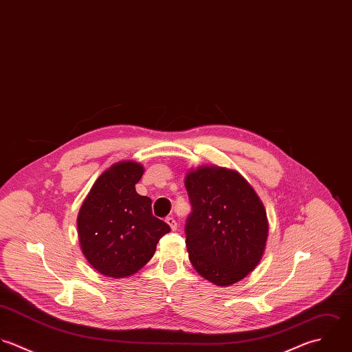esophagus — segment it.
Segmentation results:
<instances>
[{
    "label": "esophagus",
    "mask_w": 352,
    "mask_h": 352,
    "mask_svg": "<svg viewBox=\"0 0 352 352\" xmlns=\"http://www.w3.org/2000/svg\"><path fill=\"white\" fill-rule=\"evenodd\" d=\"M165 221H166V224L170 227L172 231H176V230H177V223H176V220H175L173 217H166Z\"/></svg>",
    "instance_id": "esophagus-1"
}]
</instances>
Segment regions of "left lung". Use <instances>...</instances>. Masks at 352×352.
I'll return each instance as SVG.
<instances>
[{
  "mask_svg": "<svg viewBox=\"0 0 352 352\" xmlns=\"http://www.w3.org/2000/svg\"><path fill=\"white\" fill-rule=\"evenodd\" d=\"M184 186L192 206L186 223L188 258L204 278L220 287L232 285L263 255L266 210L248 182L227 168L191 169Z\"/></svg>",
  "mask_w": 352,
  "mask_h": 352,
  "instance_id": "1",
  "label": "left lung"
}]
</instances>
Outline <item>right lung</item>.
Here are the masks:
<instances>
[{"label": "right lung", "instance_id": "right-lung-1", "mask_svg": "<svg viewBox=\"0 0 352 352\" xmlns=\"http://www.w3.org/2000/svg\"><path fill=\"white\" fill-rule=\"evenodd\" d=\"M144 169L121 161L94 183L78 214L80 248L101 274L124 278L142 269L154 255L169 226L151 213V199L136 192Z\"/></svg>", "mask_w": 352, "mask_h": 352}]
</instances>
